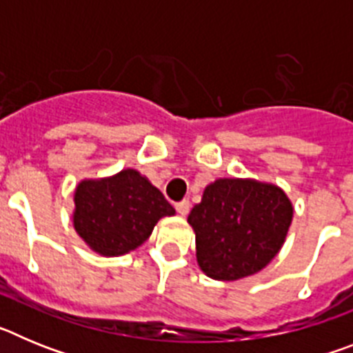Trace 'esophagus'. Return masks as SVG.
Instances as JSON below:
<instances>
[{
	"label": "esophagus",
	"instance_id": "1",
	"mask_svg": "<svg viewBox=\"0 0 353 353\" xmlns=\"http://www.w3.org/2000/svg\"><path fill=\"white\" fill-rule=\"evenodd\" d=\"M174 208H176V212H179L180 215H187L189 214V208H191V203H189V199H182V201H179V203L174 205Z\"/></svg>",
	"mask_w": 353,
	"mask_h": 353
}]
</instances>
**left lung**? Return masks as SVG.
<instances>
[{"instance_id": "left-lung-1", "label": "left lung", "mask_w": 353, "mask_h": 353, "mask_svg": "<svg viewBox=\"0 0 353 353\" xmlns=\"http://www.w3.org/2000/svg\"><path fill=\"white\" fill-rule=\"evenodd\" d=\"M292 217V201L277 185L215 180L187 217L196 233L198 265L217 281L260 272L285 244Z\"/></svg>"}]
</instances>
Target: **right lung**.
<instances>
[{"label": "right lung", "mask_w": 353, "mask_h": 353, "mask_svg": "<svg viewBox=\"0 0 353 353\" xmlns=\"http://www.w3.org/2000/svg\"><path fill=\"white\" fill-rule=\"evenodd\" d=\"M74 228L104 256H120L141 245L161 217L174 208L157 187L136 170L114 176L83 180L74 194Z\"/></svg>", "instance_id": "right-lung-1"}]
</instances>
